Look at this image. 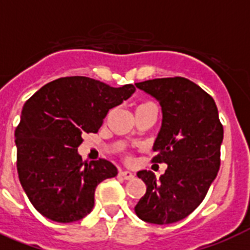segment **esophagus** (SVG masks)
<instances>
[{
  "mask_svg": "<svg viewBox=\"0 0 250 250\" xmlns=\"http://www.w3.org/2000/svg\"><path fill=\"white\" fill-rule=\"evenodd\" d=\"M119 174H121L122 176H123V178H125V179H132L133 178V174H132V172H131V171L122 170L121 172H119Z\"/></svg>",
  "mask_w": 250,
  "mask_h": 250,
  "instance_id": "esophagus-1",
  "label": "esophagus"
}]
</instances>
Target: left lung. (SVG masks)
<instances>
[{"label": "left lung", "instance_id": "left-lung-1", "mask_svg": "<svg viewBox=\"0 0 250 250\" xmlns=\"http://www.w3.org/2000/svg\"><path fill=\"white\" fill-rule=\"evenodd\" d=\"M135 85L162 107V125L153 145L156 156L152 161L167 165L160 179L152 171L137 172L146 192L135 213L148 223L170 225L188 217L217 178L223 125L213 97L186 78H162Z\"/></svg>", "mask_w": 250, "mask_h": 250}]
</instances>
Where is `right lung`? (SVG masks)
Returning <instances> with one entry per match:
<instances>
[{"label": "right lung", "instance_id": "right-lung-1", "mask_svg": "<svg viewBox=\"0 0 250 250\" xmlns=\"http://www.w3.org/2000/svg\"><path fill=\"white\" fill-rule=\"evenodd\" d=\"M136 88H114L85 76L53 80L21 110L15 129L19 180L35 209L50 221L70 223L90 213L96 187L118 174L106 160L84 162V133H96L110 109Z\"/></svg>", "mask_w": 250, "mask_h": 250}]
</instances>
